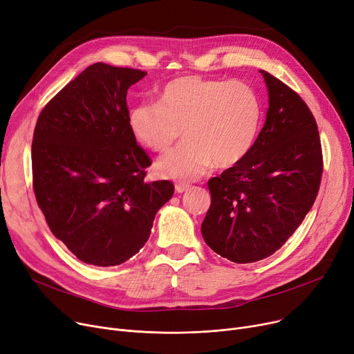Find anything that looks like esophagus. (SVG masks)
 <instances>
[{
  "instance_id": "esophagus-1",
  "label": "esophagus",
  "mask_w": 354,
  "mask_h": 354,
  "mask_svg": "<svg viewBox=\"0 0 354 354\" xmlns=\"http://www.w3.org/2000/svg\"><path fill=\"white\" fill-rule=\"evenodd\" d=\"M190 189V186L187 183H177L176 184V192L177 193H184V192H187Z\"/></svg>"
}]
</instances>
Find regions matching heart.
Returning <instances> with one entry per match:
<instances>
[{
    "label": "heart",
    "instance_id": "1",
    "mask_svg": "<svg viewBox=\"0 0 354 354\" xmlns=\"http://www.w3.org/2000/svg\"><path fill=\"white\" fill-rule=\"evenodd\" d=\"M262 121L257 91L241 80L177 77L160 91L157 104L128 113L131 136L142 147L167 151L183 133L186 142L157 161L160 176L190 181L217 168L238 165L254 147Z\"/></svg>",
    "mask_w": 354,
    "mask_h": 354
}]
</instances>
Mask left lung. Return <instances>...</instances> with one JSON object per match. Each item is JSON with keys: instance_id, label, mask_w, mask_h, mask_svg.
<instances>
[{"instance_id": "8db88e82", "label": "left lung", "mask_w": 354, "mask_h": 354, "mask_svg": "<svg viewBox=\"0 0 354 354\" xmlns=\"http://www.w3.org/2000/svg\"><path fill=\"white\" fill-rule=\"evenodd\" d=\"M268 89L263 128L250 153L209 180L212 205L201 223L221 257L250 263L288 241L314 205L323 156L311 111L292 89L261 71Z\"/></svg>"}]
</instances>
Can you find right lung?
<instances>
[{
	"label": "right lung",
	"mask_w": 354,
	"mask_h": 354,
	"mask_svg": "<svg viewBox=\"0 0 354 354\" xmlns=\"http://www.w3.org/2000/svg\"><path fill=\"white\" fill-rule=\"evenodd\" d=\"M147 73L95 63L44 106L32 136V187L55 236L82 262L121 265L145 245L171 181H145L128 128V89Z\"/></svg>",
	"instance_id": "1"
}]
</instances>
